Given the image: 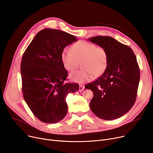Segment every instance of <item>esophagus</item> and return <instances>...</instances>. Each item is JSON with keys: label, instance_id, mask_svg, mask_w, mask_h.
<instances>
[{"label": "esophagus", "instance_id": "esophagus-1", "mask_svg": "<svg viewBox=\"0 0 153 153\" xmlns=\"http://www.w3.org/2000/svg\"><path fill=\"white\" fill-rule=\"evenodd\" d=\"M84 89H85V86L83 85H79V91H83Z\"/></svg>", "mask_w": 153, "mask_h": 153}]
</instances>
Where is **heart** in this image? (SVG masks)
I'll use <instances>...</instances> for the list:
<instances>
[{
    "label": "heart",
    "mask_w": 153,
    "mask_h": 153,
    "mask_svg": "<svg viewBox=\"0 0 153 153\" xmlns=\"http://www.w3.org/2000/svg\"><path fill=\"white\" fill-rule=\"evenodd\" d=\"M61 61L68 71L75 69L78 62L82 61L81 66L84 70L72 73L70 77L73 81L83 83L91 81L93 75L99 76L105 71L108 65V54L103 47L82 40L73 45L71 51L63 50Z\"/></svg>",
    "instance_id": "1"
}]
</instances>
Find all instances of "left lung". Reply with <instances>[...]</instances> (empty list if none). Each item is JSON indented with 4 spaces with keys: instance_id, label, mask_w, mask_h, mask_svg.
I'll list each match as a JSON object with an SVG mask.
<instances>
[{
    "instance_id": "obj_1",
    "label": "left lung",
    "mask_w": 153,
    "mask_h": 153,
    "mask_svg": "<svg viewBox=\"0 0 153 153\" xmlns=\"http://www.w3.org/2000/svg\"><path fill=\"white\" fill-rule=\"evenodd\" d=\"M103 47L108 54V65L103 74L87 84L93 98L90 103L92 112L105 120L117 119L134 105L140 79V71L132 49L108 36L88 39Z\"/></svg>"
}]
</instances>
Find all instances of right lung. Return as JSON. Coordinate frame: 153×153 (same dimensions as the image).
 Segmentation results:
<instances>
[{
    "label": "right lung",
    "instance_id": "right-lung-1",
    "mask_svg": "<svg viewBox=\"0 0 153 153\" xmlns=\"http://www.w3.org/2000/svg\"><path fill=\"white\" fill-rule=\"evenodd\" d=\"M77 41L75 36L57 29L40 30L24 53L20 65L22 89L29 108L41 121L56 123L68 111L65 98L78 90L75 83H65L68 72L63 66V49Z\"/></svg>",
    "mask_w": 153,
    "mask_h": 153
}]
</instances>
